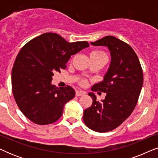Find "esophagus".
Returning <instances> with one entry per match:
<instances>
[{"label": "esophagus", "instance_id": "obj_1", "mask_svg": "<svg viewBox=\"0 0 158 158\" xmlns=\"http://www.w3.org/2000/svg\"><path fill=\"white\" fill-rule=\"evenodd\" d=\"M85 94V91H82V90H77L76 91V96H83V95Z\"/></svg>", "mask_w": 158, "mask_h": 158}]
</instances>
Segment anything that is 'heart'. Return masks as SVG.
I'll use <instances>...</instances> for the list:
<instances>
[{
  "label": "heart",
  "instance_id": "heart-1",
  "mask_svg": "<svg viewBox=\"0 0 158 158\" xmlns=\"http://www.w3.org/2000/svg\"><path fill=\"white\" fill-rule=\"evenodd\" d=\"M90 56H95V57H103V56H106V54L104 52H103L102 51H100V50H96V51H94L93 52L90 54ZM85 82L83 81H81V84H85Z\"/></svg>",
  "mask_w": 158,
  "mask_h": 158
}]
</instances>
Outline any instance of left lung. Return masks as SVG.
Instances as JSON below:
<instances>
[{
    "instance_id": "8db88e82",
    "label": "left lung",
    "mask_w": 158,
    "mask_h": 158,
    "mask_svg": "<svg viewBox=\"0 0 158 158\" xmlns=\"http://www.w3.org/2000/svg\"><path fill=\"white\" fill-rule=\"evenodd\" d=\"M94 46L107 47L111 54V64L103 81L95 84L91 90L106 93L101 102L94 93L91 106L83 113L86 126L97 132L116 129L132 113L143 85V73L137 55L127 43L113 36H106Z\"/></svg>"
}]
</instances>
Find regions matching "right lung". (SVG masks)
Wrapping results in <instances>:
<instances>
[{
  "label": "right lung",
  "instance_id": "right-lung-1",
  "mask_svg": "<svg viewBox=\"0 0 158 158\" xmlns=\"http://www.w3.org/2000/svg\"><path fill=\"white\" fill-rule=\"evenodd\" d=\"M89 47L87 42L70 43L55 33H44L29 41L17 55L12 69V91L19 109L36 124L55 122L64 104L75 97L70 85L52 84L55 72L66 68L70 56Z\"/></svg>",
  "mask_w": 158,
  "mask_h": 158
}]
</instances>
